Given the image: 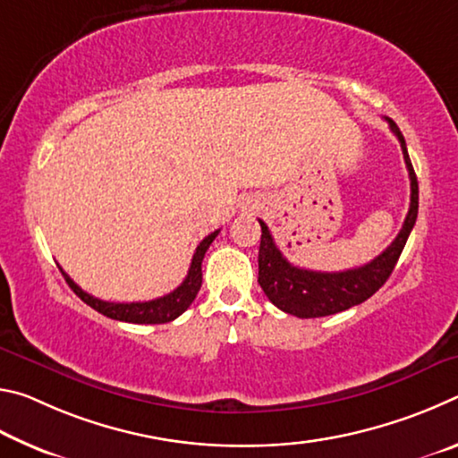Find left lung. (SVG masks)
<instances>
[{"label":"left lung","mask_w":458,"mask_h":458,"mask_svg":"<svg viewBox=\"0 0 458 458\" xmlns=\"http://www.w3.org/2000/svg\"><path fill=\"white\" fill-rule=\"evenodd\" d=\"M392 133L398 137L402 153L410 175V210L406 220L402 224V230L394 242L386 248L382 254L368 262V265L341 270V273H317L291 265L283 257L275 244V238L270 234L268 226L260 222V248H259V284L268 297L270 303L281 309V311L301 317V319H313V317H327L339 311H345L353 305H360L368 301L387 278H390L394 267L404 250L406 240L412 232L418 216V180L412 167V161L408 157L404 135L392 119H387Z\"/></svg>","instance_id":"obj_1"}]
</instances>
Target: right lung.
I'll return each instance as SVG.
<instances>
[{
	"instance_id": "1",
	"label": "right lung",
	"mask_w": 458,
	"mask_h": 458,
	"mask_svg": "<svg viewBox=\"0 0 458 458\" xmlns=\"http://www.w3.org/2000/svg\"><path fill=\"white\" fill-rule=\"evenodd\" d=\"M220 230H214L212 234H208L201 242L198 244L196 252H193L191 265L188 270V276L183 278V283L177 286L175 291L164 297L153 299V301H143V303H108V301H100L92 294L84 293L79 284H76L71 276H68L64 270L60 268V273L64 275L66 283L71 289L79 294V297L87 303L89 307L95 309V311L103 313L108 319H117L125 323H147V325H157V323H169L174 321L175 317H180L185 309H188L201 286V260H204V254L214 238L218 236Z\"/></svg>"
}]
</instances>
